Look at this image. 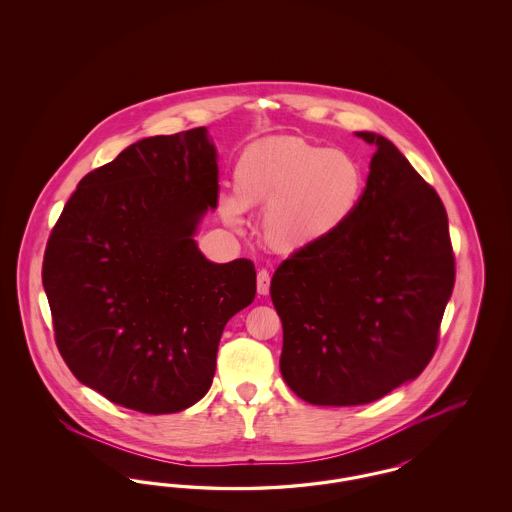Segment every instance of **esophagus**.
I'll return each mask as SVG.
<instances>
[{
  "label": "esophagus",
  "mask_w": 512,
  "mask_h": 512,
  "mask_svg": "<svg viewBox=\"0 0 512 512\" xmlns=\"http://www.w3.org/2000/svg\"><path fill=\"white\" fill-rule=\"evenodd\" d=\"M268 290H270V274H268V270L261 268L257 272V292L259 295H267Z\"/></svg>",
  "instance_id": "obj_1"
}]
</instances>
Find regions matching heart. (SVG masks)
<instances>
[{"mask_svg": "<svg viewBox=\"0 0 512 512\" xmlns=\"http://www.w3.org/2000/svg\"><path fill=\"white\" fill-rule=\"evenodd\" d=\"M363 194L365 171L351 153L278 136L242 151L234 165V199L220 201V215L240 228L242 211L265 207V244L280 253H301L338 236Z\"/></svg>", "mask_w": 512, "mask_h": 512, "instance_id": "1", "label": "heart"}]
</instances>
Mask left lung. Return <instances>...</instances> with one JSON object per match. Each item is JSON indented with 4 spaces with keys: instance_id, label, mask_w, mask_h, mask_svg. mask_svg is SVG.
<instances>
[{
    "instance_id": "obj_1",
    "label": "left lung",
    "mask_w": 512,
    "mask_h": 512,
    "mask_svg": "<svg viewBox=\"0 0 512 512\" xmlns=\"http://www.w3.org/2000/svg\"><path fill=\"white\" fill-rule=\"evenodd\" d=\"M365 194L330 242L276 268L270 297L282 320L280 370L313 405L372 403L414 380L438 347L455 284L445 207L380 134Z\"/></svg>"
}]
</instances>
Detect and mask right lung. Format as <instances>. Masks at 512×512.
Masks as SVG:
<instances>
[{"label": "right lung", "instance_id": "right-lung-1", "mask_svg": "<svg viewBox=\"0 0 512 512\" xmlns=\"http://www.w3.org/2000/svg\"><path fill=\"white\" fill-rule=\"evenodd\" d=\"M217 199L205 126L140 140L78 182L42 282L57 349L84 386L147 414L184 411L209 391L222 330L257 292L249 259L217 265L197 249Z\"/></svg>", "mask_w": 512, "mask_h": 512}]
</instances>
